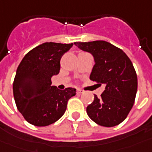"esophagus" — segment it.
<instances>
[{
    "label": "esophagus",
    "instance_id": "esophagus-1",
    "mask_svg": "<svg viewBox=\"0 0 152 152\" xmlns=\"http://www.w3.org/2000/svg\"><path fill=\"white\" fill-rule=\"evenodd\" d=\"M83 90L79 89V88H78V89H77V94H83Z\"/></svg>",
    "mask_w": 152,
    "mask_h": 152
}]
</instances>
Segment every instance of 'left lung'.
<instances>
[{"label":"left lung","mask_w":152,"mask_h":152,"mask_svg":"<svg viewBox=\"0 0 152 152\" xmlns=\"http://www.w3.org/2000/svg\"><path fill=\"white\" fill-rule=\"evenodd\" d=\"M74 45L94 56L90 79L105 84L101 96L94 95V102L87 107L88 117L102 126L120 124L132 108L137 90V76L131 59L121 49L103 40Z\"/></svg>","instance_id":"obj_1"}]
</instances>
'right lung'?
<instances>
[{
  "instance_id": "obj_1",
  "label": "right lung",
  "mask_w": 152,
  "mask_h": 152,
  "mask_svg": "<svg viewBox=\"0 0 152 152\" xmlns=\"http://www.w3.org/2000/svg\"><path fill=\"white\" fill-rule=\"evenodd\" d=\"M73 44L46 42L28 52L19 64L13 83L17 109L27 122L49 126L65 113L67 103L76 89L59 90L51 86V78L60 70V59Z\"/></svg>"
}]
</instances>
